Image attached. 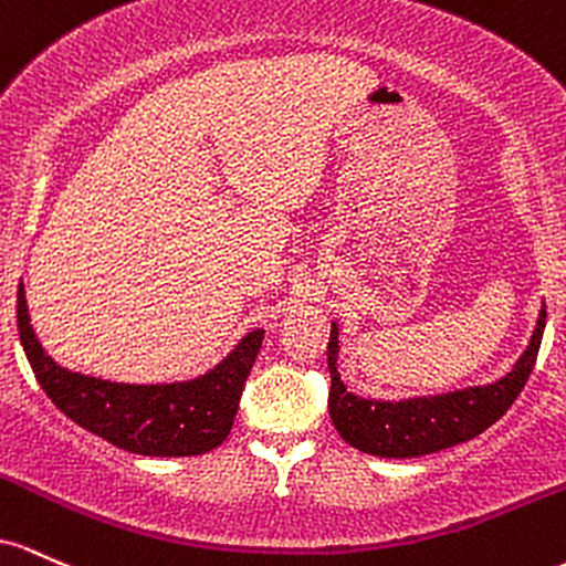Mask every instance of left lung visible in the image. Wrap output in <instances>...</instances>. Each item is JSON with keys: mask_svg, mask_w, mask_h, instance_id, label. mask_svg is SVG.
Wrapping results in <instances>:
<instances>
[{"mask_svg": "<svg viewBox=\"0 0 566 566\" xmlns=\"http://www.w3.org/2000/svg\"><path fill=\"white\" fill-rule=\"evenodd\" d=\"M545 332V304L537 315L530 345L522 358L513 364L505 377L492 385H473L465 390L441 392V396L401 398V401H379L360 398L342 382L339 366V328L332 323L328 342V371H332V392H328V415L336 433L360 452L374 457H422L457 447L484 433L511 409L518 392L524 390L532 368H535L539 342Z\"/></svg>", "mask_w": 566, "mask_h": 566, "instance_id": "8db88e82", "label": "left lung"}]
</instances>
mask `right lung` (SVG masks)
Wrapping results in <instances>:
<instances>
[{"mask_svg": "<svg viewBox=\"0 0 566 566\" xmlns=\"http://www.w3.org/2000/svg\"><path fill=\"white\" fill-rule=\"evenodd\" d=\"M18 334L36 382L69 420L144 457H195L219 447L230 436L240 392L264 339V328H253L224 360L187 382H112L63 368L44 353L31 326L23 283L18 285Z\"/></svg>", "mask_w": 566, "mask_h": 566, "instance_id": "right-lung-1", "label": "right lung"}]
</instances>
